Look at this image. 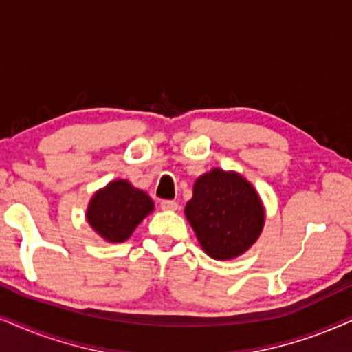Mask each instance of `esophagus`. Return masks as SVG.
<instances>
[{"mask_svg": "<svg viewBox=\"0 0 352 352\" xmlns=\"http://www.w3.org/2000/svg\"><path fill=\"white\" fill-rule=\"evenodd\" d=\"M161 208L164 211H177V208H179V204L175 201H170V199H164L161 203Z\"/></svg>", "mask_w": 352, "mask_h": 352, "instance_id": "obj_1", "label": "esophagus"}]
</instances>
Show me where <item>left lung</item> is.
Instances as JSON below:
<instances>
[{"mask_svg":"<svg viewBox=\"0 0 352 352\" xmlns=\"http://www.w3.org/2000/svg\"><path fill=\"white\" fill-rule=\"evenodd\" d=\"M185 216L204 253L224 261L243 255L265 226V206L255 186L240 173L217 167L195 182Z\"/></svg>","mask_w":352,"mask_h":352,"instance_id":"1","label":"left lung"}]
</instances>
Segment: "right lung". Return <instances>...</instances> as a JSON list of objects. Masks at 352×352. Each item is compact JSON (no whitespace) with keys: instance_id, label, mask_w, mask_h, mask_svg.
Listing matches in <instances>:
<instances>
[{"instance_id":"1","label":"right lung","mask_w":352,"mask_h":352,"mask_svg":"<svg viewBox=\"0 0 352 352\" xmlns=\"http://www.w3.org/2000/svg\"><path fill=\"white\" fill-rule=\"evenodd\" d=\"M154 211V201L146 191L124 179L112 180L92 195L86 221L109 243H122L131 237L146 216Z\"/></svg>"}]
</instances>
